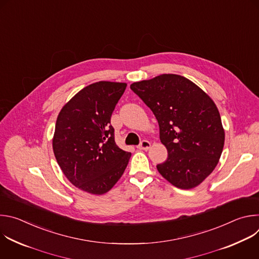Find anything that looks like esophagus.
I'll return each mask as SVG.
<instances>
[{
  "instance_id": "1",
  "label": "esophagus",
  "mask_w": 259,
  "mask_h": 259,
  "mask_svg": "<svg viewBox=\"0 0 259 259\" xmlns=\"http://www.w3.org/2000/svg\"><path fill=\"white\" fill-rule=\"evenodd\" d=\"M151 147V142L149 140H142L140 142V144L137 146V149L139 150H143V151H147Z\"/></svg>"
}]
</instances>
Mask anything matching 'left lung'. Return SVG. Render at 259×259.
<instances>
[{
  "mask_svg": "<svg viewBox=\"0 0 259 259\" xmlns=\"http://www.w3.org/2000/svg\"><path fill=\"white\" fill-rule=\"evenodd\" d=\"M158 120L167 160L157 165L174 187L190 190L211 174L224 150L225 130L214 101L189 79L164 73L131 84Z\"/></svg>",
  "mask_w": 259,
  "mask_h": 259,
  "instance_id": "8db88e82",
  "label": "left lung"
}]
</instances>
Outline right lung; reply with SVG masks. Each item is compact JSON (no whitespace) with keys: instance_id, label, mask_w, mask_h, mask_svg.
<instances>
[{"instance_id":"right-lung-1","label":"right lung","mask_w":259,"mask_h":259,"mask_svg":"<svg viewBox=\"0 0 259 259\" xmlns=\"http://www.w3.org/2000/svg\"><path fill=\"white\" fill-rule=\"evenodd\" d=\"M126 87V83H93L73 96L57 117L52 141L56 161L73 186L89 194L107 193L131 157L116 144L110 125Z\"/></svg>"}]
</instances>
